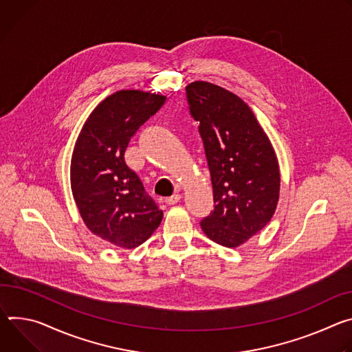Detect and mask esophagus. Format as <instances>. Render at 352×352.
I'll return each mask as SVG.
<instances>
[{"instance_id":"esophagus-1","label":"esophagus","mask_w":352,"mask_h":352,"mask_svg":"<svg viewBox=\"0 0 352 352\" xmlns=\"http://www.w3.org/2000/svg\"><path fill=\"white\" fill-rule=\"evenodd\" d=\"M180 199H182V196L180 194L177 192V194H172L170 197H166V204H169V206H173V204H176V203H179L180 201Z\"/></svg>"}]
</instances>
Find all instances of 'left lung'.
<instances>
[{
	"mask_svg": "<svg viewBox=\"0 0 352 352\" xmlns=\"http://www.w3.org/2000/svg\"><path fill=\"white\" fill-rule=\"evenodd\" d=\"M186 98L204 142L215 204L200 225L215 243L238 248L276 212L280 168L274 148L235 94L196 81L186 87Z\"/></svg>",
	"mask_w": 352,
	"mask_h": 352,
	"instance_id": "8db88e82",
	"label": "left lung"
}]
</instances>
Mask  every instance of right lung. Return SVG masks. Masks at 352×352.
Here are the masks:
<instances>
[{
  "label": "right lung",
  "mask_w": 352,
  "mask_h": 352,
  "mask_svg": "<svg viewBox=\"0 0 352 352\" xmlns=\"http://www.w3.org/2000/svg\"><path fill=\"white\" fill-rule=\"evenodd\" d=\"M166 96L119 91L102 100L85 122L71 160V188L92 233L123 249L144 243L164 211L131 170L124 152L131 137L158 111Z\"/></svg>",
  "instance_id": "add662e5"
}]
</instances>
